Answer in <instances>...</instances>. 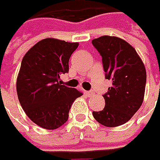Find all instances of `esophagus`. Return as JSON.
I'll use <instances>...</instances> for the list:
<instances>
[{
    "instance_id": "esophagus-1",
    "label": "esophagus",
    "mask_w": 160,
    "mask_h": 160,
    "mask_svg": "<svg viewBox=\"0 0 160 160\" xmlns=\"http://www.w3.org/2000/svg\"><path fill=\"white\" fill-rule=\"evenodd\" d=\"M86 94H87V96H89V97H91V96H93L94 95V92L93 91H86Z\"/></svg>"
}]
</instances>
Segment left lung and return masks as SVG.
Wrapping results in <instances>:
<instances>
[{
    "label": "left lung",
    "instance_id": "8db88e82",
    "mask_svg": "<svg viewBox=\"0 0 160 160\" xmlns=\"http://www.w3.org/2000/svg\"><path fill=\"white\" fill-rule=\"evenodd\" d=\"M92 44L102 57L106 79L112 87L103 95L105 107L93 111L94 118L105 127H118L128 121L140 108L145 95L147 73L136 50L115 36H101Z\"/></svg>",
    "mask_w": 160,
    "mask_h": 160
}]
</instances>
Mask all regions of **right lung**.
<instances>
[{
  "mask_svg": "<svg viewBox=\"0 0 160 160\" xmlns=\"http://www.w3.org/2000/svg\"><path fill=\"white\" fill-rule=\"evenodd\" d=\"M78 46L47 38L32 46L22 61L16 81L18 99L29 118L45 129L61 127L73 101L83 95L59 83L61 73L69 71L70 58Z\"/></svg>",
  "mask_w": 160,
  "mask_h": 160,
  "instance_id": "add662e5",
  "label": "right lung"
}]
</instances>
